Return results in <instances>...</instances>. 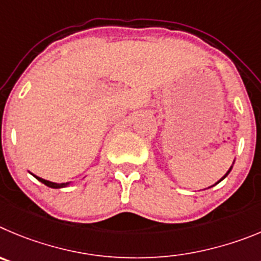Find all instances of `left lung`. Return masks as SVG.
Masks as SVG:
<instances>
[{
	"label": "left lung",
	"instance_id": "obj_1",
	"mask_svg": "<svg viewBox=\"0 0 261 261\" xmlns=\"http://www.w3.org/2000/svg\"><path fill=\"white\" fill-rule=\"evenodd\" d=\"M231 168H233V166H230V169H229V170H227V173H226V174H225V175H224V177H222V178H221V179L218 180V182H217V183H220V182H221V180H222V179H225V178H226V177H227V174H229L230 171H231ZM217 183H216V185H217Z\"/></svg>",
	"mask_w": 261,
	"mask_h": 261
}]
</instances>
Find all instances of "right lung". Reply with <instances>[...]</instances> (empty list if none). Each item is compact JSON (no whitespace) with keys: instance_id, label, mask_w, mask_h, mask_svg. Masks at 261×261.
Instances as JSON below:
<instances>
[{"instance_id":"1","label":"right lung","mask_w":261,"mask_h":261,"mask_svg":"<svg viewBox=\"0 0 261 261\" xmlns=\"http://www.w3.org/2000/svg\"><path fill=\"white\" fill-rule=\"evenodd\" d=\"M32 175H34V177L36 178L37 180H40L41 183H44L45 186L51 187V189H62V187H66V186H69V185H70L69 182H67V183H55V182H50V180L43 179V178L37 177V175H35V174H32Z\"/></svg>"}]
</instances>
